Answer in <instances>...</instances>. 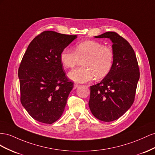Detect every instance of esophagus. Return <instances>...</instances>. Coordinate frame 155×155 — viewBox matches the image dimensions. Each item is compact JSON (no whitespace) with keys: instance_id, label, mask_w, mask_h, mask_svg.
<instances>
[{"instance_id":"1","label":"esophagus","mask_w":155,"mask_h":155,"mask_svg":"<svg viewBox=\"0 0 155 155\" xmlns=\"http://www.w3.org/2000/svg\"><path fill=\"white\" fill-rule=\"evenodd\" d=\"M79 86H80V85H79V84H74L73 88H74V89H76V88H77V87H79Z\"/></svg>"}]
</instances>
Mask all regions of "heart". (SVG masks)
Returning a JSON list of instances; mask_svg holds the SVG:
<instances>
[{
  "label": "heart",
  "mask_w": 155,
  "mask_h": 155,
  "mask_svg": "<svg viewBox=\"0 0 155 155\" xmlns=\"http://www.w3.org/2000/svg\"><path fill=\"white\" fill-rule=\"evenodd\" d=\"M83 67L74 69L69 73L72 81L82 83L97 78H103L111 70L114 61V52L111 47L94 40L82 41L74 47V51L65 47L60 54L61 63L65 68H72L83 59Z\"/></svg>",
  "instance_id": "b5f03b06"
}]
</instances>
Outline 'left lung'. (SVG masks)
Masks as SVG:
<instances>
[{
  "mask_svg": "<svg viewBox=\"0 0 155 155\" xmlns=\"http://www.w3.org/2000/svg\"><path fill=\"white\" fill-rule=\"evenodd\" d=\"M95 38H109L112 41L114 61L107 76L90 86L88 104L97 119L110 122L122 116L133 104L140 70L135 52L125 39L114 32Z\"/></svg>",
  "mask_w": 155,
  "mask_h": 155,
  "instance_id": "left-lung-1",
  "label": "left lung"
}]
</instances>
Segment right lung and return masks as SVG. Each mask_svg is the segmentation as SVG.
I'll return each mask as SVG.
<instances>
[{
  "instance_id": "add662e5",
  "label": "right lung",
  "mask_w": 155,
  "mask_h": 155,
  "mask_svg": "<svg viewBox=\"0 0 155 155\" xmlns=\"http://www.w3.org/2000/svg\"><path fill=\"white\" fill-rule=\"evenodd\" d=\"M77 36L44 31L30 42L18 71L21 102L35 120L52 124L62 115L73 83L60 54Z\"/></svg>"
}]
</instances>
